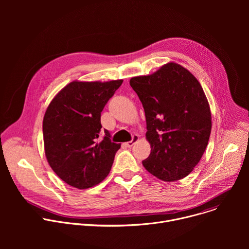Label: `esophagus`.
I'll return each instance as SVG.
<instances>
[{"instance_id": "esophagus-1", "label": "esophagus", "mask_w": 249, "mask_h": 249, "mask_svg": "<svg viewBox=\"0 0 249 249\" xmlns=\"http://www.w3.org/2000/svg\"><path fill=\"white\" fill-rule=\"evenodd\" d=\"M137 141H139V136L138 135H134L131 141H129V142H127V143H125V146L128 147V148H131V147H133V145L136 143Z\"/></svg>"}]
</instances>
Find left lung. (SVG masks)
<instances>
[{
  "instance_id": "8db88e82",
  "label": "left lung",
  "mask_w": 249,
  "mask_h": 249,
  "mask_svg": "<svg viewBox=\"0 0 249 249\" xmlns=\"http://www.w3.org/2000/svg\"><path fill=\"white\" fill-rule=\"evenodd\" d=\"M130 86L146 115L151 154L142 161L144 167L163 181L182 179L200 161L212 130L200 83L187 69L169 62L152 75L132 78Z\"/></svg>"
}]
</instances>
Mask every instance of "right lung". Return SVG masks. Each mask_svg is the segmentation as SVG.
Returning <instances> with one entry per match:
<instances>
[{
    "mask_svg": "<svg viewBox=\"0 0 249 249\" xmlns=\"http://www.w3.org/2000/svg\"><path fill=\"white\" fill-rule=\"evenodd\" d=\"M109 82L74 81L51 100L43 118V141L47 161L67 184L87 189L108 175L121 145L101 132L100 113L122 85Z\"/></svg>",
    "mask_w": 249,
    "mask_h": 249,
    "instance_id": "right-lung-1",
    "label": "right lung"
}]
</instances>
